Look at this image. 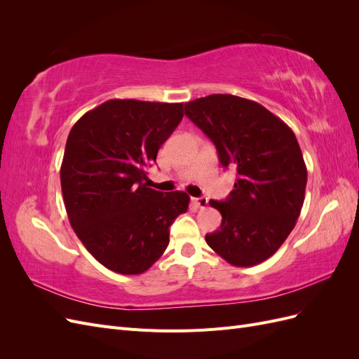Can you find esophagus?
<instances>
[{
	"label": "esophagus",
	"mask_w": 359,
	"mask_h": 359,
	"mask_svg": "<svg viewBox=\"0 0 359 359\" xmlns=\"http://www.w3.org/2000/svg\"><path fill=\"white\" fill-rule=\"evenodd\" d=\"M193 203L198 206V208H206V206H208V199L206 198H194L193 199Z\"/></svg>",
	"instance_id": "esophagus-1"
}]
</instances>
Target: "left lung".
I'll return each instance as SVG.
<instances>
[{
	"label": "left lung",
	"instance_id": "obj_1",
	"mask_svg": "<svg viewBox=\"0 0 359 359\" xmlns=\"http://www.w3.org/2000/svg\"><path fill=\"white\" fill-rule=\"evenodd\" d=\"M186 115L208 136L223 168L238 180L226 201H210L222 226L205 240L233 266H253L273 256L297 224L307 168L295 133L253 100L211 94L186 103Z\"/></svg>",
	"mask_w": 359,
	"mask_h": 359
}]
</instances>
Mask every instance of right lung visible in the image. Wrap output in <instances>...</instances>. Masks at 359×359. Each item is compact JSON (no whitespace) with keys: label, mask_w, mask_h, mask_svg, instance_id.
I'll use <instances>...</instances> for the list:
<instances>
[{"label":"right lung","mask_w":359,"mask_h":359,"mask_svg":"<svg viewBox=\"0 0 359 359\" xmlns=\"http://www.w3.org/2000/svg\"><path fill=\"white\" fill-rule=\"evenodd\" d=\"M184 103L112 99L78 119L61 163L73 231L95 260L118 274H142L169 244L189 208L184 191L148 187L147 168L184 116Z\"/></svg>","instance_id":"1"}]
</instances>
